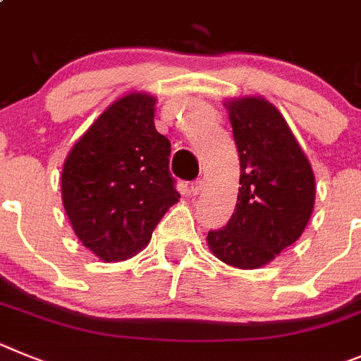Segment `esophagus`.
<instances>
[{"instance_id": "obj_1", "label": "esophagus", "mask_w": 361, "mask_h": 361, "mask_svg": "<svg viewBox=\"0 0 361 361\" xmlns=\"http://www.w3.org/2000/svg\"><path fill=\"white\" fill-rule=\"evenodd\" d=\"M203 187H204L203 180L192 181V183H190V194H192V196H197V194H200L201 190H203Z\"/></svg>"}]
</instances>
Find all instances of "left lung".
I'll list each match as a JSON object with an SVG mask.
<instances>
[{
	"mask_svg": "<svg viewBox=\"0 0 361 361\" xmlns=\"http://www.w3.org/2000/svg\"><path fill=\"white\" fill-rule=\"evenodd\" d=\"M241 178L235 210L207 235L219 261L261 268L302 235L314 204L313 169L275 106L257 97L228 102Z\"/></svg>",
	"mask_w": 361,
	"mask_h": 361,
	"instance_id": "8db88e82",
	"label": "left lung"
}]
</instances>
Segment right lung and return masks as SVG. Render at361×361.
<instances>
[{
    "label": "right lung",
    "instance_id": "add662e5",
    "mask_svg": "<svg viewBox=\"0 0 361 361\" xmlns=\"http://www.w3.org/2000/svg\"><path fill=\"white\" fill-rule=\"evenodd\" d=\"M157 99L131 93L82 135L63 167V203L82 245L102 261H124L149 243L178 201L171 142L154 128Z\"/></svg>",
    "mask_w": 361,
    "mask_h": 361
}]
</instances>
